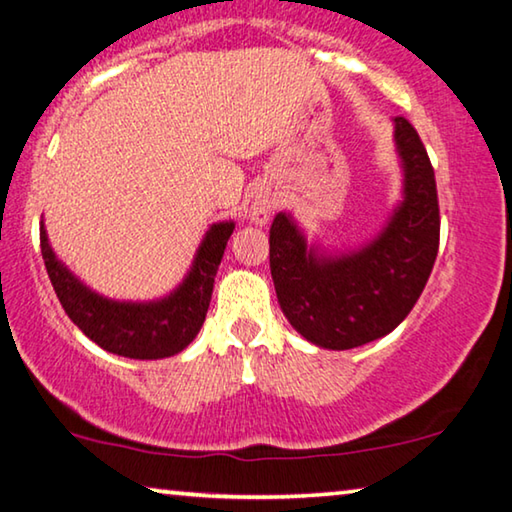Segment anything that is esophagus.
Returning a JSON list of instances; mask_svg holds the SVG:
<instances>
[{
    "instance_id": "34e87169",
    "label": "esophagus",
    "mask_w": 512,
    "mask_h": 512,
    "mask_svg": "<svg viewBox=\"0 0 512 512\" xmlns=\"http://www.w3.org/2000/svg\"><path fill=\"white\" fill-rule=\"evenodd\" d=\"M273 211V202L266 200V197H257V200L253 202V207H250V220L257 225H264L266 220H269Z\"/></svg>"
}]
</instances>
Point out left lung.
I'll return each instance as SVG.
<instances>
[{"label": "left lung", "mask_w": 512, "mask_h": 512, "mask_svg": "<svg viewBox=\"0 0 512 512\" xmlns=\"http://www.w3.org/2000/svg\"><path fill=\"white\" fill-rule=\"evenodd\" d=\"M404 186L384 230L352 253L324 255L308 246L292 216L278 213L269 232V262L278 303L305 340L324 349H354L391 333L409 315L439 250L434 170L416 128L395 117Z\"/></svg>", "instance_id": "left-lung-1"}]
</instances>
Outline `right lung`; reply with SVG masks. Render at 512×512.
Masks as SVG:
<instances>
[{
  "label": "right lung",
  "mask_w": 512,
  "mask_h": 512,
  "mask_svg": "<svg viewBox=\"0 0 512 512\" xmlns=\"http://www.w3.org/2000/svg\"><path fill=\"white\" fill-rule=\"evenodd\" d=\"M234 223H216L204 236L186 280L170 296L149 303L112 301L91 292L52 253L41 225V255L55 294L71 322L105 352L156 361L186 349L207 317L213 278Z\"/></svg>",
  "instance_id": "obj_1"
}]
</instances>
